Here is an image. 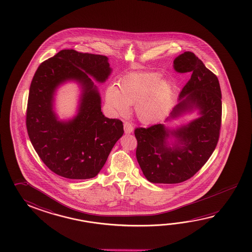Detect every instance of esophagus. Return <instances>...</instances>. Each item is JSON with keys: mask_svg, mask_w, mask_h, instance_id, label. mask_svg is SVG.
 Segmentation results:
<instances>
[{"mask_svg": "<svg viewBox=\"0 0 252 252\" xmlns=\"http://www.w3.org/2000/svg\"><path fill=\"white\" fill-rule=\"evenodd\" d=\"M124 130H125V133H132L133 130V125L129 123V122H125L124 123Z\"/></svg>", "mask_w": 252, "mask_h": 252, "instance_id": "34e87169", "label": "esophagus"}]
</instances>
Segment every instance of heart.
<instances>
[{
    "label": "heart",
    "mask_w": 252,
    "mask_h": 252,
    "mask_svg": "<svg viewBox=\"0 0 252 252\" xmlns=\"http://www.w3.org/2000/svg\"><path fill=\"white\" fill-rule=\"evenodd\" d=\"M173 94L169 81L162 79L161 74L134 73L119 83V90L109 86L106 90V101L119 114H126L129 106L136 105L137 117L144 123L160 119L168 109Z\"/></svg>",
    "instance_id": "heart-1"
}]
</instances>
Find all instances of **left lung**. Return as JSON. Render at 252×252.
Listing matches in <instances>:
<instances>
[{"label":"left lung","mask_w":252,"mask_h":252,"mask_svg":"<svg viewBox=\"0 0 252 252\" xmlns=\"http://www.w3.org/2000/svg\"><path fill=\"white\" fill-rule=\"evenodd\" d=\"M174 69L191 74L178 103L164 123L197 110L198 118L176 127L157 124L134 130L136 158L143 175L153 184H178L204 166L218 144L222 95L218 77L191 52L174 60Z\"/></svg>","instance_id":"1"}]
</instances>
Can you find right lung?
I'll return each mask as SVG.
<instances>
[{"mask_svg": "<svg viewBox=\"0 0 252 252\" xmlns=\"http://www.w3.org/2000/svg\"><path fill=\"white\" fill-rule=\"evenodd\" d=\"M111 71L106 56L62 50L35 72L29 89L27 129L40 158L59 176H97L123 135L122 121L102 114L100 92L92 80L102 84ZM67 81L80 86L81 95L76 116L62 121L55 111V95Z\"/></svg>", "mask_w": 252, "mask_h": 252, "instance_id": "right-lung-1", "label": "right lung"}]
</instances>
